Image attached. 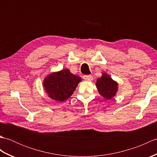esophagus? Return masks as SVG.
<instances>
[{
  "label": "esophagus",
  "instance_id": "34e87169",
  "mask_svg": "<svg viewBox=\"0 0 157 157\" xmlns=\"http://www.w3.org/2000/svg\"><path fill=\"white\" fill-rule=\"evenodd\" d=\"M84 78L85 80L89 81V82H90V81H92V79H93L92 76L90 75H86L84 76Z\"/></svg>",
  "mask_w": 157,
  "mask_h": 157
}]
</instances>
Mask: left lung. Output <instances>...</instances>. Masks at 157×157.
Here are the masks:
<instances>
[{"mask_svg":"<svg viewBox=\"0 0 157 157\" xmlns=\"http://www.w3.org/2000/svg\"><path fill=\"white\" fill-rule=\"evenodd\" d=\"M96 86L99 94L107 100L114 97L118 91V83L106 73H102V75L97 79Z\"/></svg>","mask_w":157,"mask_h":157,"instance_id":"obj_1","label":"left lung"}]
</instances>
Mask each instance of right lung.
<instances>
[{"label":"right lung","mask_w":157,"mask_h":157,"mask_svg":"<svg viewBox=\"0 0 157 157\" xmlns=\"http://www.w3.org/2000/svg\"><path fill=\"white\" fill-rule=\"evenodd\" d=\"M81 81L80 77L73 75L68 69H65L46 76L43 81V87L50 98L63 102L73 94Z\"/></svg>","instance_id":"right-lung-1"}]
</instances>
